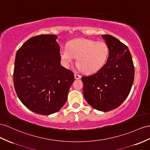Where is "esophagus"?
<instances>
[{"label": "esophagus", "instance_id": "1", "mask_svg": "<svg viewBox=\"0 0 150 150\" xmlns=\"http://www.w3.org/2000/svg\"><path fill=\"white\" fill-rule=\"evenodd\" d=\"M74 75H75V78L76 79H80V78H81V76H80L79 74H76V73L74 74Z\"/></svg>", "mask_w": 150, "mask_h": 150}]
</instances>
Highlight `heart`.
Wrapping results in <instances>:
<instances>
[{
    "instance_id": "b5f03b06",
    "label": "heart",
    "mask_w": 150,
    "mask_h": 150,
    "mask_svg": "<svg viewBox=\"0 0 150 150\" xmlns=\"http://www.w3.org/2000/svg\"><path fill=\"white\" fill-rule=\"evenodd\" d=\"M60 57L68 67L77 58L76 65L86 74H93L101 69L106 62L109 47L106 42L87 38H76L68 42L67 47L60 49Z\"/></svg>"
}]
</instances>
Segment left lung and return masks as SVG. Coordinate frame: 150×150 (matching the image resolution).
<instances>
[{
	"label": "left lung",
	"instance_id": "obj_1",
	"mask_svg": "<svg viewBox=\"0 0 150 150\" xmlns=\"http://www.w3.org/2000/svg\"><path fill=\"white\" fill-rule=\"evenodd\" d=\"M109 47L106 64L95 74L83 76V96L93 108L109 112L128 96L134 82V67L128 47L110 35H101Z\"/></svg>",
	"mask_w": 150,
	"mask_h": 150
}]
</instances>
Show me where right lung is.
<instances>
[{"label":"right lung","mask_w":150,"mask_h":150,"mask_svg":"<svg viewBox=\"0 0 150 150\" xmlns=\"http://www.w3.org/2000/svg\"><path fill=\"white\" fill-rule=\"evenodd\" d=\"M55 35L30 38L18 50L13 81L19 99L37 114L49 115L62 108L74 81V74L60 64Z\"/></svg>","instance_id":"1"}]
</instances>
